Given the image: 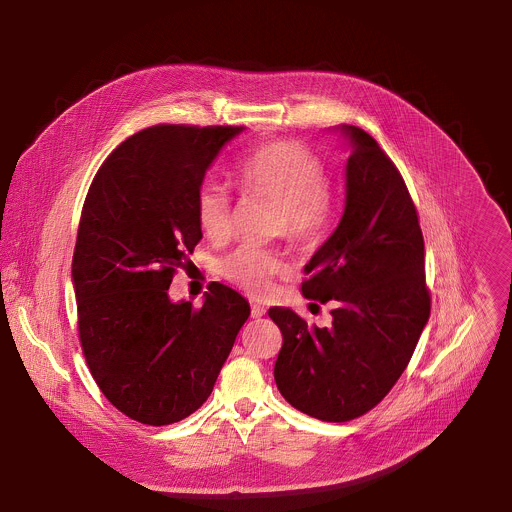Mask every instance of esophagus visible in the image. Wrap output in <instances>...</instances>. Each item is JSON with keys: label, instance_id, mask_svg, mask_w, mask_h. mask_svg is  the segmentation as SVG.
<instances>
[{"label": "esophagus", "instance_id": "obj_1", "mask_svg": "<svg viewBox=\"0 0 512 512\" xmlns=\"http://www.w3.org/2000/svg\"><path fill=\"white\" fill-rule=\"evenodd\" d=\"M265 314H267V310H265L261 304H253V306H251V316H253V318H263Z\"/></svg>", "mask_w": 512, "mask_h": 512}]
</instances>
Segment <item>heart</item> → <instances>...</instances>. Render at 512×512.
Returning a JSON list of instances; mask_svg holds the SVG:
<instances>
[{"label":"heart","mask_w":512,"mask_h":512,"mask_svg":"<svg viewBox=\"0 0 512 512\" xmlns=\"http://www.w3.org/2000/svg\"><path fill=\"white\" fill-rule=\"evenodd\" d=\"M237 182L249 196L279 206L277 229L294 241L316 239L326 221L328 174L324 164L296 141H271L251 152L237 168ZM196 221L210 241L231 231V198L225 186L206 182L196 196ZM285 271L279 255L243 247L223 261V273L253 296L271 289L273 277Z\"/></svg>","instance_id":"b5f03b06"}]
</instances>
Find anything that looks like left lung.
<instances>
[{
    "label": "left lung",
    "mask_w": 512,
    "mask_h": 512,
    "mask_svg": "<svg viewBox=\"0 0 512 512\" xmlns=\"http://www.w3.org/2000/svg\"><path fill=\"white\" fill-rule=\"evenodd\" d=\"M348 150L344 212L306 263L302 294L336 302L330 328L271 308L283 334L273 377L283 399L322 421L371 411L407 369L429 320L425 247L407 186L379 143L336 125Z\"/></svg>",
    "instance_id": "obj_1"
}]
</instances>
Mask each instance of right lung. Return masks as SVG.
I'll list each match as a JSON object with an SVG mask.
<instances>
[{"mask_svg":"<svg viewBox=\"0 0 512 512\" xmlns=\"http://www.w3.org/2000/svg\"><path fill=\"white\" fill-rule=\"evenodd\" d=\"M245 127L156 125L99 168L81 214L72 287L87 364L127 417L170 425L212 393L249 302L212 283L202 308L170 283L202 239L196 196L225 145Z\"/></svg>","mask_w":512,"mask_h":512,"instance_id":"right-lung-1","label":"right lung"}]
</instances>
